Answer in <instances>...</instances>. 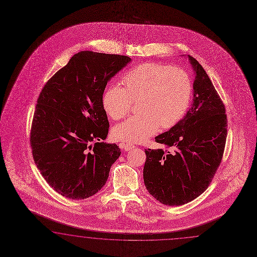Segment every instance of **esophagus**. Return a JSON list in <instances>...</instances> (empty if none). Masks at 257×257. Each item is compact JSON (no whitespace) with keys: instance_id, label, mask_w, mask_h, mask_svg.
Instances as JSON below:
<instances>
[{"instance_id":"esophagus-1","label":"esophagus","mask_w":257,"mask_h":257,"mask_svg":"<svg viewBox=\"0 0 257 257\" xmlns=\"http://www.w3.org/2000/svg\"><path fill=\"white\" fill-rule=\"evenodd\" d=\"M119 147H120V149L123 150V151H131V150H133V149L135 148V145L130 144V143H120Z\"/></svg>"}]
</instances>
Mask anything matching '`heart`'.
Instances as JSON below:
<instances>
[{
  "mask_svg": "<svg viewBox=\"0 0 257 257\" xmlns=\"http://www.w3.org/2000/svg\"><path fill=\"white\" fill-rule=\"evenodd\" d=\"M124 88L111 85L103 96L105 113L114 120L125 118L132 102L139 101L140 115L126 119L112 130L113 138L139 143L162 129H169L184 117L192 98V82L184 70L159 63H143L122 78Z\"/></svg>",
  "mask_w": 257,
  "mask_h": 257,
  "instance_id": "heart-1",
  "label": "heart"
}]
</instances>
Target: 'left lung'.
<instances>
[{
    "label": "left lung",
    "instance_id": "1",
    "mask_svg": "<svg viewBox=\"0 0 257 257\" xmlns=\"http://www.w3.org/2000/svg\"><path fill=\"white\" fill-rule=\"evenodd\" d=\"M194 98L184 118L155 141L170 150L145 151L147 190L168 206H181L206 191L220 166L227 135L225 107L208 74L192 56Z\"/></svg>",
    "mask_w": 257,
    "mask_h": 257
}]
</instances>
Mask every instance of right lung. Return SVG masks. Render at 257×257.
Wrapping results in <instances>:
<instances>
[{
  "label": "right lung",
  "instance_id": "add662e5",
  "mask_svg": "<svg viewBox=\"0 0 257 257\" xmlns=\"http://www.w3.org/2000/svg\"><path fill=\"white\" fill-rule=\"evenodd\" d=\"M128 56L80 51L52 76L37 99L31 129L35 165L57 193L70 199L96 194L120 155L106 144L109 122L103 94Z\"/></svg>",
  "mask_w": 257,
  "mask_h": 257
}]
</instances>
